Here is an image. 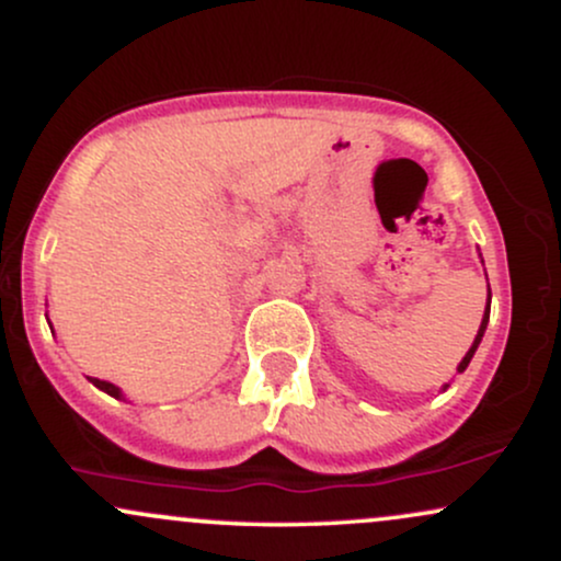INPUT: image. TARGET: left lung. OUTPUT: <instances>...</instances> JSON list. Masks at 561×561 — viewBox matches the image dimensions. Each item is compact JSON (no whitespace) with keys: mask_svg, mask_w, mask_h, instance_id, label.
Listing matches in <instances>:
<instances>
[{"mask_svg":"<svg viewBox=\"0 0 561 561\" xmlns=\"http://www.w3.org/2000/svg\"><path fill=\"white\" fill-rule=\"evenodd\" d=\"M488 319H491V285H488V311H485V317H482V321H480V330H478V337H474V343H472V347H469L467 351V356L461 358V364L456 366V371H465L467 366H469V362H472V356H474V351H478V345H480V340H482V334H485V327H488ZM448 388V385H446ZM443 388V390H446Z\"/></svg>","mask_w":561,"mask_h":561,"instance_id":"8db88e82","label":"left lung"}]
</instances>
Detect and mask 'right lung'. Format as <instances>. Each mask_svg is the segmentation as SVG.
Listing matches in <instances>:
<instances>
[{"label":"right lung","instance_id":"obj_1","mask_svg":"<svg viewBox=\"0 0 561 561\" xmlns=\"http://www.w3.org/2000/svg\"><path fill=\"white\" fill-rule=\"evenodd\" d=\"M89 379H92V385H94V388L105 390L107 396H113V398H124V392H121V388H115L113 382H105V379H96V377H89Z\"/></svg>","mask_w":561,"mask_h":561}]
</instances>
